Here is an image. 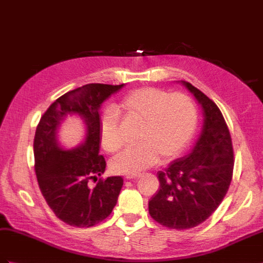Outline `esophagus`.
I'll list each match as a JSON object with an SVG mask.
<instances>
[{"instance_id": "34e87169", "label": "esophagus", "mask_w": 263, "mask_h": 263, "mask_svg": "<svg viewBox=\"0 0 263 263\" xmlns=\"http://www.w3.org/2000/svg\"><path fill=\"white\" fill-rule=\"evenodd\" d=\"M140 177V174H127L125 176L126 180H135V178Z\"/></svg>"}]
</instances>
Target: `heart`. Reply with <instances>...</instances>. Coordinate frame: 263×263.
Masks as SVG:
<instances>
[{"label":"heart","instance_id":"1","mask_svg":"<svg viewBox=\"0 0 263 263\" xmlns=\"http://www.w3.org/2000/svg\"><path fill=\"white\" fill-rule=\"evenodd\" d=\"M126 121L140 124L138 146L127 147L110 161L116 174H137L159 162L178 155L189 144L197 125V109L189 96L157 88H142L128 93L117 106ZM100 140L108 153L124 144L115 109H108L100 125Z\"/></svg>","mask_w":263,"mask_h":263}]
</instances>
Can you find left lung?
<instances>
[{
	"mask_svg": "<svg viewBox=\"0 0 263 263\" xmlns=\"http://www.w3.org/2000/svg\"><path fill=\"white\" fill-rule=\"evenodd\" d=\"M181 83L202 106V130L187 155L157 173L161 186L148 202L153 219L176 230L194 228L212 215L231 184L234 165L231 135L219 107L190 82Z\"/></svg>",
	"mask_w": 263,
	"mask_h": 263,
	"instance_id": "8db88e82",
	"label": "left lung"
}]
</instances>
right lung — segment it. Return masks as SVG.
<instances>
[{"label":"right lung","instance_id":"obj_1","mask_svg":"<svg viewBox=\"0 0 263 263\" xmlns=\"http://www.w3.org/2000/svg\"><path fill=\"white\" fill-rule=\"evenodd\" d=\"M118 86L89 83L58 98L43 114L36 127L33 152L39 187L58 219L77 228H90L112 212L124 180L104 174L106 161L99 155L101 104L116 93ZM76 114L86 127L84 142L65 150L57 139L64 119ZM91 180L97 181L93 187Z\"/></svg>","mask_w":263,"mask_h":263}]
</instances>
